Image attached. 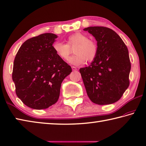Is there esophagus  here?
Here are the masks:
<instances>
[{
    "mask_svg": "<svg viewBox=\"0 0 146 146\" xmlns=\"http://www.w3.org/2000/svg\"><path fill=\"white\" fill-rule=\"evenodd\" d=\"M72 69L73 71H76V70H78V69H77V68H76V67H72Z\"/></svg>",
    "mask_w": 146,
    "mask_h": 146,
    "instance_id": "34e87169",
    "label": "esophagus"
}]
</instances>
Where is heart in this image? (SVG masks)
I'll list each match as a JSON object with an SVG mask.
<instances>
[{
	"label": "heart",
	"mask_w": 146,
	"mask_h": 146,
	"mask_svg": "<svg viewBox=\"0 0 146 146\" xmlns=\"http://www.w3.org/2000/svg\"><path fill=\"white\" fill-rule=\"evenodd\" d=\"M67 44L55 42L53 45L54 53L60 59L68 60L71 53L70 48H74L75 55L70 57L68 63L72 65L79 66L86 61L92 62L97 54L98 48L95 41L88 39V37L81 33H75L67 38Z\"/></svg>",
	"instance_id": "b5f03b06"
}]
</instances>
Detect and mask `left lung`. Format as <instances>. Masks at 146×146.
Returning <instances> with one entry per match:
<instances>
[{"label":"left lung","mask_w":146,"mask_h":146,"mask_svg":"<svg viewBox=\"0 0 146 146\" xmlns=\"http://www.w3.org/2000/svg\"><path fill=\"white\" fill-rule=\"evenodd\" d=\"M95 38L98 51L88 67L79 69L87 95L98 105L119 100L129 86L131 64L128 48L111 29L90 27L83 29Z\"/></svg>","instance_id":"1"}]
</instances>
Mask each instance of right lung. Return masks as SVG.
I'll list each match as a JSON object with an SVG mask.
<instances>
[{
    "label": "right lung",
    "instance_id": "1",
    "mask_svg": "<svg viewBox=\"0 0 146 146\" xmlns=\"http://www.w3.org/2000/svg\"><path fill=\"white\" fill-rule=\"evenodd\" d=\"M57 37L46 33L27 40L15 58L12 78L16 93L32 109H44L55 104L62 81L72 72L53 51Z\"/></svg>",
    "mask_w": 146,
    "mask_h": 146
}]
</instances>
